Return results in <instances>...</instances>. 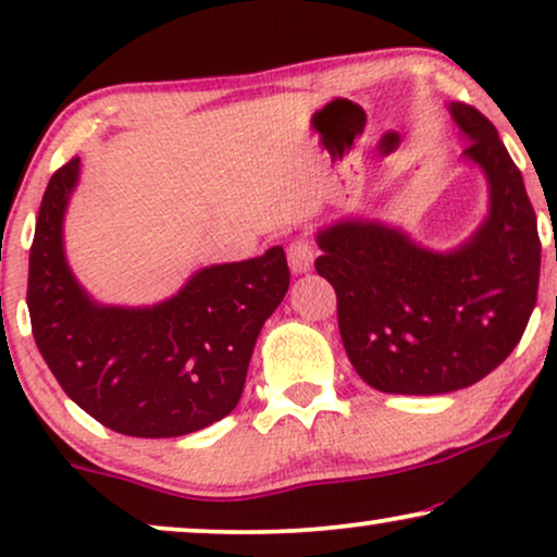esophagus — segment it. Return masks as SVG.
<instances>
[{
  "instance_id": "esophagus-1",
  "label": "esophagus",
  "mask_w": 557,
  "mask_h": 557,
  "mask_svg": "<svg viewBox=\"0 0 557 557\" xmlns=\"http://www.w3.org/2000/svg\"><path fill=\"white\" fill-rule=\"evenodd\" d=\"M288 256V269L294 273H307L314 265V250H311V243L307 238H296L286 250Z\"/></svg>"
}]
</instances>
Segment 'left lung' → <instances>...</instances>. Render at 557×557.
<instances>
[{"mask_svg": "<svg viewBox=\"0 0 557 557\" xmlns=\"http://www.w3.org/2000/svg\"><path fill=\"white\" fill-rule=\"evenodd\" d=\"M463 157L490 185V215L459 248H423L400 227L345 218L317 233V273L334 286L342 345L380 393L469 387L509 357L537 301L540 235L522 174L492 121L451 103Z\"/></svg>", "mask_w": 557, "mask_h": 557, "instance_id": "left-lung-1", "label": "left lung"}]
</instances>
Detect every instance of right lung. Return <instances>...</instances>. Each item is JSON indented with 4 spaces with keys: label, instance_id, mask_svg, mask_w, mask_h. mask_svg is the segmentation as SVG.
<instances>
[{
    "label": "right lung",
    "instance_id": "1",
    "mask_svg": "<svg viewBox=\"0 0 557 557\" xmlns=\"http://www.w3.org/2000/svg\"><path fill=\"white\" fill-rule=\"evenodd\" d=\"M78 174L75 157L50 177L29 248L27 309L42 360L67 398L124 436L174 438L220 421L238 406L261 326L288 292L284 248L200 269L154 307H103L63 248Z\"/></svg>",
    "mask_w": 557,
    "mask_h": 557
}]
</instances>
